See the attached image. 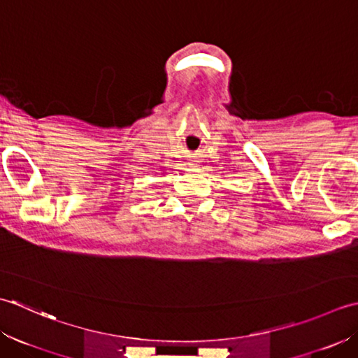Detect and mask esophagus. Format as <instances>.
I'll return each mask as SVG.
<instances>
[{"label":"esophagus","mask_w":358,"mask_h":358,"mask_svg":"<svg viewBox=\"0 0 358 358\" xmlns=\"http://www.w3.org/2000/svg\"><path fill=\"white\" fill-rule=\"evenodd\" d=\"M189 165H192V166H194V164H189Z\"/></svg>","instance_id":"obj_1"}]
</instances>
